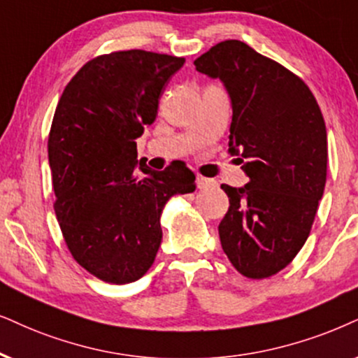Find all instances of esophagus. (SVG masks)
I'll use <instances>...</instances> for the list:
<instances>
[{"mask_svg": "<svg viewBox=\"0 0 358 358\" xmlns=\"http://www.w3.org/2000/svg\"><path fill=\"white\" fill-rule=\"evenodd\" d=\"M196 185H198V188H200V189H208V188H211L213 185H215V182H213V180H210V178H205V176H198Z\"/></svg>", "mask_w": 358, "mask_h": 358, "instance_id": "esophagus-1", "label": "esophagus"}]
</instances>
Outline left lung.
Masks as SVG:
<instances>
[{"label":"left lung","instance_id":"1","mask_svg":"<svg viewBox=\"0 0 358 358\" xmlns=\"http://www.w3.org/2000/svg\"><path fill=\"white\" fill-rule=\"evenodd\" d=\"M220 79L233 107L229 152L250 182L221 185L229 210L218 226L239 273L269 278L304 246L327 178V130L304 80L241 41L218 43L194 61Z\"/></svg>","mask_w":358,"mask_h":358}]
</instances>
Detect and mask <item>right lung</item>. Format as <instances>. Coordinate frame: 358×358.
<instances>
[{
    "label": "right lung",
    "instance_id": "1",
    "mask_svg": "<svg viewBox=\"0 0 358 358\" xmlns=\"http://www.w3.org/2000/svg\"><path fill=\"white\" fill-rule=\"evenodd\" d=\"M183 64V57L140 49L99 56L71 79L54 112V210L71 255L106 282H134L150 269L165 203L196 188L185 165H138L135 142Z\"/></svg>",
    "mask_w": 358,
    "mask_h": 358
}]
</instances>
